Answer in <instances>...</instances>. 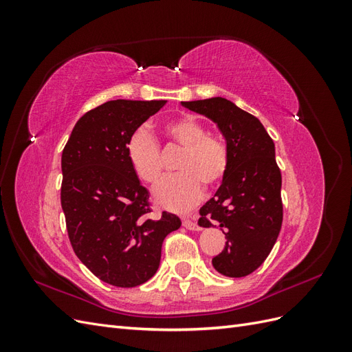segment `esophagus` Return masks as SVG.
I'll list each match as a JSON object with an SVG mask.
<instances>
[{"label": "esophagus", "instance_id": "esophagus-1", "mask_svg": "<svg viewBox=\"0 0 352 352\" xmlns=\"http://www.w3.org/2000/svg\"><path fill=\"white\" fill-rule=\"evenodd\" d=\"M182 225H184L186 229H189V230H199V226L197 225V223H195L194 220L185 219V220L182 221Z\"/></svg>", "mask_w": 352, "mask_h": 352}]
</instances>
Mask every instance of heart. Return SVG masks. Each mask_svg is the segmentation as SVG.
<instances>
[{
    "mask_svg": "<svg viewBox=\"0 0 352 352\" xmlns=\"http://www.w3.org/2000/svg\"><path fill=\"white\" fill-rule=\"evenodd\" d=\"M164 133L182 150L177 160L179 173L155 188V201L162 207L184 211L202 195V184L219 185L229 166V151L221 138L207 133L206 124L185 116L164 126ZM126 155L136 176L146 184H157L164 175L158 142L146 131H136L126 144Z\"/></svg>",
    "mask_w": 352,
    "mask_h": 352,
    "instance_id": "1",
    "label": "heart"
}]
</instances>
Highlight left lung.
<instances>
[{"instance_id": "8db88e82", "label": "left lung", "mask_w": 352, "mask_h": 352, "mask_svg": "<svg viewBox=\"0 0 352 352\" xmlns=\"http://www.w3.org/2000/svg\"><path fill=\"white\" fill-rule=\"evenodd\" d=\"M180 104L214 122L226 141L228 172L214 197L199 208L198 225H219L226 236L212 267L228 278H243L267 258L282 226V175L273 140L257 117L226 98Z\"/></svg>"}]
</instances>
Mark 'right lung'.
<instances>
[{
    "label": "right lung",
    "mask_w": 352,
    "mask_h": 352,
    "mask_svg": "<svg viewBox=\"0 0 352 352\" xmlns=\"http://www.w3.org/2000/svg\"><path fill=\"white\" fill-rule=\"evenodd\" d=\"M166 101H107L74 124L61 155V207L78 258L102 282L133 287L155 274L162 245L182 221L151 212L150 194L126 155V144Z\"/></svg>",
    "instance_id": "obj_1"
}]
</instances>
